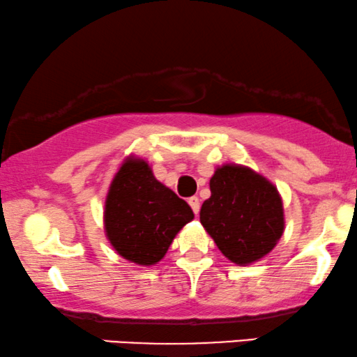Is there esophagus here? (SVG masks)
Returning <instances> with one entry per match:
<instances>
[{"label":"esophagus","mask_w":357,"mask_h":357,"mask_svg":"<svg viewBox=\"0 0 357 357\" xmlns=\"http://www.w3.org/2000/svg\"><path fill=\"white\" fill-rule=\"evenodd\" d=\"M188 203H190L191 209H192V213H195V214L199 213V209H201V204H199V199H197L196 196L190 197V199H188Z\"/></svg>","instance_id":"34e87169"}]
</instances>
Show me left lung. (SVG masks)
Wrapping results in <instances>:
<instances>
[{
	"mask_svg": "<svg viewBox=\"0 0 357 357\" xmlns=\"http://www.w3.org/2000/svg\"><path fill=\"white\" fill-rule=\"evenodd\" d=\"M209 190L199 221L222 255L239 266L269 255L284 231L278 188L251 167L222 165L214 171Z\"/></svg>",
	"mask_w": 357,
	"mask_h": 357,
	"instance_id": "left-lung-1",
	"label": "left lung"
}]
</instances>
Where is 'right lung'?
<instances>
[{
    "label": "right lung",
    "instance_id": "obj_1",
    "mask_svg": "<svg viewBox=\"0 0 357 357\" xmlns=\"http://www.w3.org/2000/svg\"><path fill=\"white\" fill-rule=\"evenodd\" d=\"M192 218L190 204L154 178L148 161H123L105 203L106 238L119 256L139 266L160 263Z\"/></svg>",
    "mask_w": 357,
    "mask_h": 357
}]
</instances>
